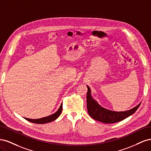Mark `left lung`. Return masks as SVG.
<instances>
[{
    "label": "left lung",
    "mask_w": 151,
    "mask_h": 151,
    "mask_svg": "<svg viewBox=\"0 0 151 151\" xmlns=\"http://www.w3.org/2000/svg\"><path fill=\"white\" fill-rule=\"evenodd\" d=\"M87 109L89 115L94 120L104 123H113L120 122L134 114L139 108L141 103L129 110L124 111H115L106 109L99 105L92 97L89 87L87 86Z\"/></svg>",
    "instance_id": "left-lung-1"
}]
</instances>
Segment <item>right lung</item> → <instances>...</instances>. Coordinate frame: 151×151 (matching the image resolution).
<instances>
[{
  "label": "right lung",
  "mask_w": 151,
  "mask_h": 151,
  "mask_svg": "<svg viewBox=\"0 0 151 151\" xmlns=\"http://www.w3.org/2000/svg\"><path fill=\"white\" fill-rule=\"evenodd\" d=\"M62 103L61 104L60 106L58 108V110L55 113L50 116L43 117L42 118H39V119H29V118H24L26 120H28L32 123H38V124H43V123H49V122L55 120L57 118L60 116V115L62 113Z\"/></svg>",
  "instance_id": "obj_1"
}]
</instances>
